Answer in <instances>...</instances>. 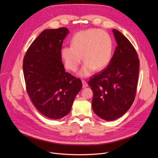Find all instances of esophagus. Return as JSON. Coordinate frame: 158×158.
<instances>
[{
    "label": "esophagus",
    "instance_id": "34e87169",
    "mask_svg": "<svg viewBox=\"0 0 158 158\" xmlns=\"http://www.w3.org/2000/svg\"><path fill=\"white\" fill-rule=\"evenodd\" d=\"M82 81V84H83V88H86V87H87L88 85V83H86V81H85V80H82L81 81Z\"/></svg>",
    "mask_w": 158,
    "mask_h": 158
}]
</instances>
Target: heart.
I'll use <instances>...</instances> for the list:
<instances>
[{
	"label": "heart",
	"mask_w": 158,
	"mask_h": 158,
	"mask_svg": "<svg viewBox=\"0 0 158 158\" xmlns=\"http://www.w3.org/2000/svg\"><path fill=\"white\" fill-rule=\"evenodd\" d=\"M72 46H65L61 49V56L66 68L75 72L81 63L85 62L78 75L86 77L94 70L106 67L112 54L113 44L110 35L99 29H89L75 35ZM82 57H81V56Z\"/></svg>",
	"instance_id": "obj_1"
}]
</instances>
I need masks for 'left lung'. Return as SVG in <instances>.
I'll use <instances>...</instances> for the list:
<instances>
[{"label":"left lung","mask_w":158,"mask_h":158,"mask_svg":"<svg viewBox=\"0 0 158 158\" xmlns=\"http://www.w3.org/2000/svg\"><path fill=\"white\" fill-rule=\"evenodd\" d=\"M112 32L117 45L110 62L88 81L93 92V110L107 121L120 117L131 106L139 65L137 52L129 40L115 29Z\"/></svg>","instance_id":"left-lung-1"}]
</instances>
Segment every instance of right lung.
Returning <instances> with one entry per match:
<instances>
[{
    "label": "right lung",
    "instance_id": "obj_1",
    "mask_svg": "<svg viewBox=\"0 0 158 158\" xmlns=\"http://www.w3.org/2000/svg\"><path fill=\"white\" fill-rule=\"evenodd\" d=\"M69 33L64 27L43 31L23 59L27 91L36 108L53 119L70 112L82 87L81 80L66 72L62 62V43Z\"/></svg>",
    "mask_w": 158,
    "mask_h": 158
}]
</instances>
